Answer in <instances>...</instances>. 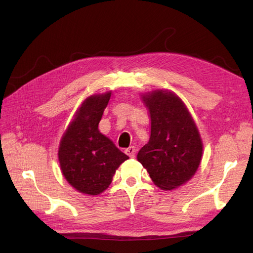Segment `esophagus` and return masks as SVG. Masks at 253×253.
Masks as SVG:
<instances>
[{
	"mask_svg": "<svg viewBox=\"0 0 253 253\" xmlns=\"http://www.w3.org/2000/svg\"><path fill=\"white\" fill-rule=\"evenodd\" d=\"M126 155H128L131 158H134L135 157V154H136V148L135 147H128L126 150Z\"/></svg>",
	"mask_w": 253,
	"mask_h": 253,
	"instance_id": "34e87169",
	"label": "esophagus"
}]
</instances>
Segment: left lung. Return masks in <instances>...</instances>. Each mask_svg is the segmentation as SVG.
<instances>
[{"mask_svg":"<svg viewBox=\"0 0 253 253\" xmlns=\"http://www.w3.org/2000/svg\"><path fill=\"white\" fill-rule=\"evenodd\" d=\"M151 117V136L137 154L153 182L173 190L192 178L201 164L203 142L185 103L174 93L153 90L142 95Z\"/></svg>","mask_w":253,"mask_h":253,"instance_id":"left-lung-1","label":"left lung"}]
</instances>
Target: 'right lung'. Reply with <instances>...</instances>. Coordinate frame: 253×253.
<instances>
[{"label":"right lung","mask_w":253,"mask_h":253,"mask_svg":"<svg viewBox=\"0 0 253 253\" xmlns=\"http://www.w3.org/2000/svg\"><path fill=\"white\" fill-rule=\"evenodd\" d=\"M110 98L111 91L86 98L60 142L61 170L67 182L84 194L103 192L118 167L128 159L98 129Z\"/></svg>","instance_id":"right-lung-1"}]
</instances>
